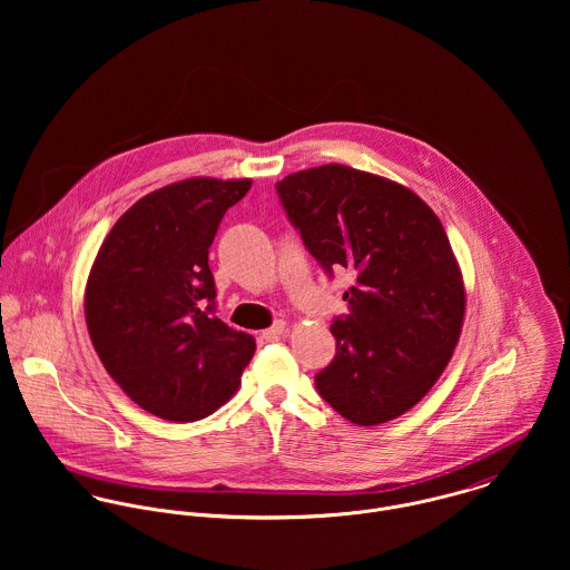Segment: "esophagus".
<instances>
[{"label":"esophagus","mask_w":570,"mask_h":570,"mask_svg":"<svg viewBox=\"0 0 570 570\" xmlns=\"http://www.w3.org/2000/svg\"><path fill=\"white\" fill-rule=\"evenodd\" d=\"M285 331H287V325H285L283 321H278V323H274L269 328H265L261 337H263L265 342H276V340H281V337H283V333H285Z\"/></svg>","instance_id":"1"}]
</instances>
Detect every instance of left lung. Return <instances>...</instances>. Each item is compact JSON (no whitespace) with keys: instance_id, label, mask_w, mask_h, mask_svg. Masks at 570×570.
I'll return each instance as SVG.
<instances>
[{"instance_id":"1","label":"left lung","mask_w":570,"mask_h":570,"mask_svg":"<svg viewBox=\"0 0 570 570\" xmlns=\"http://www.w3.org/2000/svg\"><path fill=\"white\" fill-rule=\"evenodd\" d=\"M276 190L326 272L357 274L318 393L355 425L397 419L441 377L463 328V274L439 217L406 186L344 164L292 173Z\"/></svg>"}]
</instances>
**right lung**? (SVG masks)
<instances>
[{
    "label": "right lung",
    "instance_id": "obj_1",
    "mask_svg": "<svg viewBox=\"0 0 570 570\" xmlns=\"http://www.w3.org/2000/svg\"><path fill=\"white\" fill-rule=\"evenodd\" d=\"M252 179L190 177L138 199L85 285V323L111 380L166 421H197L239 389L256 342L215 316L208 247Z\"/></svg>",
    "mask_w": 570,
    "mask_h": 570
}]
</instances>
